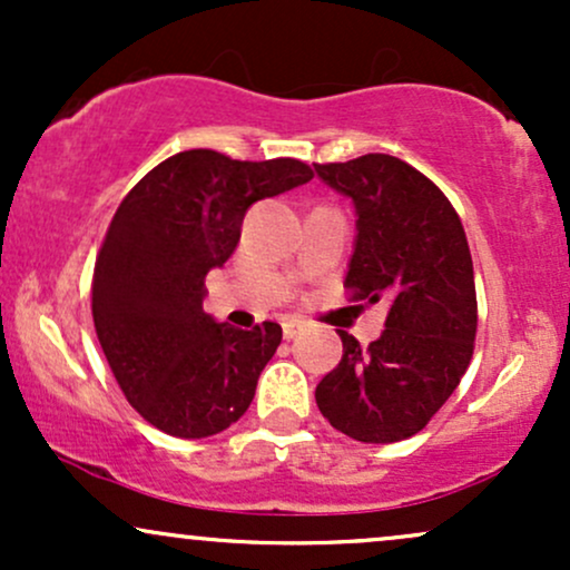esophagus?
I'll list each match as a JSON object with an SVG mask.
<instances>
[{"label": "esophagus", "instance_id": "obj_1", "mask_svg": "<svg viewBox=\"0 0 570 570\" xmlns=\"http://www.w3.org/2000/svg\"><path fill=\"white\" fill-rule=\"evenodd\" d=\"M303 330H305V322H299V318H286V322H284V337L286 340L297 337Z\"/></svg>", "mask_w": 570, "mask_h": 570}]
</instances>
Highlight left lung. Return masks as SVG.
I'll list each match as a JSON object with an SVG mask.
<instances>
[{
  "label": "left lung",
  "instance_id": "obj_1",
  "mask_svg": "<svg viewBox=\"0 0 570 570\" xmlns=\"http://www.w3.org/2000/svg\"><path fill=\"white\" fill-rule=\"evenodd\" d=\"M316 174L356 208L345 286L353 299L389 305L385 330L367 348L337 330L343 358L316 385V404L356 442L407 440L472 362L476 292L466 233L442 189L394 155L316 163Z\"/></svg>",
  "mask_w": 570,
  "mask_h": 570
}]
</instances>
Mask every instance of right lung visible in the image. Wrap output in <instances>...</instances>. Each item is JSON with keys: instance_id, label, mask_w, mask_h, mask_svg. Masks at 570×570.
Listing matches in <instances>:
<instances>
[{"instance_id": "right-lung-1", "label": "right lung", "mask_w": 570, "mask_h": 570, "mask_svg": "<svg viewBox=\"0 0 570 570\" xmlns=\"http://www.w3.org/2000/svg\"><path fill=\"white\" fill-rule=\"evenodd\" d=\"M313 179L303 160L187 149L155 166L115 212L94 271V324L122 394L181 440L233 426L252 404L281 326L219 324L206 276L230 259L248 206Z\"/></svg>"}]
</instances>
